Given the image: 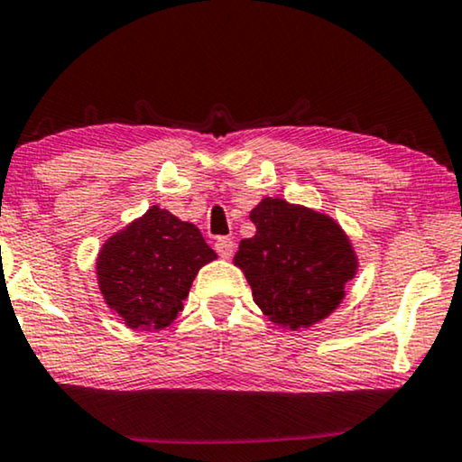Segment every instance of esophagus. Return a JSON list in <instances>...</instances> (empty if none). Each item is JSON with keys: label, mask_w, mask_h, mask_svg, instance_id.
Listing matches in <instances>:
<instances>
[{"label": "esophagus", "mask_w": 462, "mask_h": 462, "mask_svg": "<svg viewBox=\"0 0 462 462\" xmlns=\"http://www.w3.org/2000/svg\"><path fill=\"white\" fill-rule=\"evenodd\" d=\"M216 251L219 253V257L230 259L232 253H234V240L228 238V236H219L216 240Z\"/></svg>", "instance_id": "esophagus-1"}]
</instances>
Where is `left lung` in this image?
<instances>
[{"label": "left lung", "instance_id": "1", "mask_svg": "<svg viewBox=\"0 0 462 462\" xmlns=\"http://www.w3.org/2000/svg\"><path fill=\"white\" fill-rule=\"evenodd\" d=\"M249 219L255 236L240 240L234 265L268 320L299 330L333 314L358 272V253L339 222L278 197L259 200Z\"/></svg>", "mask_w": 462, "mask_h": 462}]
</instances>
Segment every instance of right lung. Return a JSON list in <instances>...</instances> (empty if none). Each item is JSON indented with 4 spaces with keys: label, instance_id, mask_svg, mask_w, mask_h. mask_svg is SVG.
Wrapping results in <instances>:
<instances>
[{
    "label": "right lung",
    "instance_id": "right-lung-1",
    "mask_svg": "<svg viewBox=\"0 0 462 462\" xmlns=\"http://www.w3.org/2000/svg\"><path fill=\"white\" fill-rule=\"evenodd\" d=\"M217 253L190 222L152 205L104 240L96 278L104 303L132 330H163L175 320L199 270Z\"/></svg>",
    "mask_w": 462,
    "mask_h": 462
}]
</instances>
